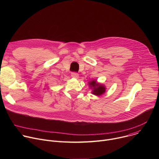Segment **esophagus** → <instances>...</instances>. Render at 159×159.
Here are the masks:
<instances>
[{
  "label": "esophagus",
  "mask_w": 159,
  "mask_h": 159,
  "mask_svg": "<svg viewBox=\"0 0 159 159\" xmlns=\"http://www.w3.org/2000/svg\"><path fill=\"white\" fill-rule=\"evenodd\" d=\"M71 76H72L73 78H75V79H78V78H79V74H78L77 73L73 72V73H72Z\"/></svg>",
  "instance_id": "1"
}]
</instances>
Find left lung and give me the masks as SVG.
<instances>
[{"instance_id":"8db88e82","label":"left lung","mask_w":159,"mask_h":159,"mask_svg":"<svg viewBox=\"0 0 159 159\" xmlns=\"http://www.w3.org/2000/svg\"><path fill=\"white\" fill-rule=\"evenodd\" d=\"M89 86L92 89L91 93L95 96H99L104 94L106 92V87L104 84L99 83L96 80L89 82Z\"/></svg>"}]
</instances>
